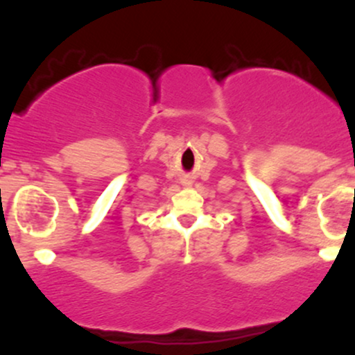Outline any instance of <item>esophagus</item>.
Wrapping results in <instances>:
<instances>
[{"instance_id":"34e87169","label":"esophagus","mask_w":355,"mask_h":355,"mask_svg":"<svg viewBox=\"0 0 355 355\" xmlns=\"http://www.w3.org/2000/svg\"><path fill=\"white\" fill-rule=\"evenodd\" d=\"M182 186H190V181H187V179H184V181H182Z\"/></svg>"}]
</instances>
